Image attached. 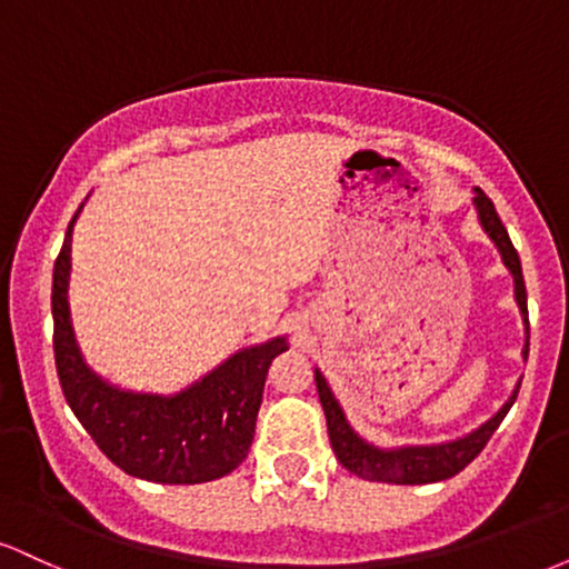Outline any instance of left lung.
Listing matches in <instances>:
<instances>
[{
	"label": "left lung",
	"instance_id": "1",
	"mask_svg": "<svg viewBox=\"0 0 569 569\" xmlns=\"http://www.w3.org/2000/svg\"><path fill=\"white\" fill-rule=\"evenodd\" d=\"M473 206L476 213H479L481 230L487 232V238L492 240L495 248H498L502 264L508 267V272H511L513 278V299L516 305H519L521 321H525L527 331V342L521 356L527 358V352H530V318H527V289L525 276H521L519 253H516L511 238H508V230L502 227L498 211H495L492 200H489L479 187H476ZM316 388L318 398H321L326 428H329V441L337 460L342 462L350 473L361 476V479L367 481H382V485H433V481L452 479L455 473H460L462 468L487 447V441L492 439V433L498 430L502 417H506L508 409L513 407L516 393H519V385H516L511 398H508L487 422H481L479 428L460 436V439L441 443H407V447L385 449L361 439V436L350 428L348 417H345L342 407H339L335 393H331L321 369H316Z\"/></svg>",
	"mask_w": 569,
	"mask_h": 569
}]
</instances>
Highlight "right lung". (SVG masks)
Wrapping results in <instances>:
<instances>
[{
  "instance_id": "right-lung-1",
  "label": "right lung",
  "mask_w": 569,
  "mask_h": 569,
  "mask_svg": "<svg viewBox=\"0 0 569 569\" xmlns=\"http://www.w3.org/2000/svg\"><path fill=\"white\" fill-rule=\"evenodd\" d=\"M53 270L56 369L63 396L103 455L128 476L158 485H202L246 460L262 407L272 358L289 350L286 337L232 352L217 369L173 396L133 393L107 382L84 363L69 310L71 234Z\"/></svg>"
}]
</instances>
